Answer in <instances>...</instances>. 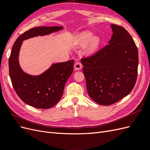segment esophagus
I'll return each mask as SVG.
<instances>
[{
  "instance_id": "34e87169",
  "label": "esophagus",
  "mask_w": 150,
  "mask_h": 150,
  "mask_svg": "<svg viewBox=\"0 0 150 150\" xmlns=\"http://www.w3.org/2000/svg\"><path fill=\"white\" fill-rule=\"evenodd\" d=\"M74 69L75 70H77V71H79L80 70L81 68H82V64H81V63L79 61L76 62L75 64H74Z\"/></svg>"
}]
</instances>
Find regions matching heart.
Listing matches in <instances>:
<instances>
[{"mask_svg":"<svg viewBox=\"0 0 150 150\" xmlns=\"http://www.w3.org/2000/svg\"><path fill=\"white\" fill-rule=\"evenodd\" d=\"M93 36V34L90 32H84V33L81 34L78 38V44L79 46L81 47L85 46L89 42L90 40H91L87 48V51L89 53L94 52L97 49L99 46V41H100L99 38L97 37L92 39Z\"/></svg>","mask_w":150,"mask_h":150,"instance_id":"heart-1","label":"heart"}]
</instances>
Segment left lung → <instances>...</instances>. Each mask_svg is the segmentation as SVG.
<instances>
[{"mask_svg": "<svg viewBox=\"0 0 150 150\" xmlns=\"http://www.w3.org/2000/svg\"><path fill=\"white\" fill-rule=\"evenodd\" d=\"M111 27L113 34L107 46L81 59L88 95L104 106L128 95L138 75V51L134 40L122 27Z\"/></svg>", "mask_w": 150, "mask_h": 150, "instance_id": "left-lung-1", "label": "left lung"}]
</instances>
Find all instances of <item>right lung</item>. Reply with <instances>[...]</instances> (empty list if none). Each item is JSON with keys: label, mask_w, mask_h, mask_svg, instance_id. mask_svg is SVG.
<instances>
[{"label": "right lung", "mask_w": 150, "mask_h": 150, "mask_svg": "<svg viewBox=\"0 0 150 150\" xmlns=\"http://www.w3.org/2000/svg\"><path fill=\"white\" fill-rule=\"evenodd\" d=\"M61 26L38 27L21 34L13 44L8 59L9 76L13 88L22 101L38 109H49L60 100L68 78L73 72L74 60L53 64L44 73L32 76L19 64V54L23 40L62 29Z\"/></svg>", "instance_id": "add662e5"}]
</instances>
